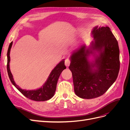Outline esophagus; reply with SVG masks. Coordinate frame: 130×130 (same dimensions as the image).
<instances>
[{
    "instance_id": "1",
    "label": "esophagus",
    "mask_w": 130,
    "mask_h": 130,
    "mask_svg": "<svg viewBox=\"0 0 130 130\" xmlns=\"http://www.w3.org/2000/svg\"><path fill=\"white\" fill-rule=\"evenodd\" d=\"M64 63H65L66 66L68 67L70 65V60H69V58H67L66 60H65V62Z\"/></svg>"
}]
</instances>
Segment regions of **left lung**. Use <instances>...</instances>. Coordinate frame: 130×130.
Listing matches in <instances>:
<instances>
[{
	"label": "left lung",
	"mask_w": 130,
	"mask_h": 130,
	"mask_svg": "<svg viewBox=\"0 0 130 130\" xmlns=\"http://www.w3.org/2000/svg\"><path fill=\"white\" fill-rule=\"evenodd\" d=\"M92 35L94 41L90 48L83 45L74 51L69 67L75 93L82 99L103 95L116 80L120 69L118 43L109 27H94ZM90 54L94 61H89Z\"/></svg>",
	"instance_id": "obj_1"
}]
</instances>
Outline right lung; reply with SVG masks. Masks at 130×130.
Listing matches in <instances>:
<instances>
[{
	"label": "right lung",
	"mask_w": 130,
	"mask_h": 130,
	"mask_svg": "<svg viewBox=\"0 0 130 130\" xmlns=\"http://www.w3.org/2000/svg\"><path fill=\"white\" fill-rule=\"evenodd\" d=\"M12 45V42L9 46L7 50V70L8 73L9 77L11 82L19 92L22 93L23 95L29 99L36 101H44L50 99L54 95L56 89V85L58 79L61 73L66 67L64 65V60H62L54 68L52 72L50 73L49 76L45 84L42 87L36 90H26L23 89L19 87V86L15 84L13 80L12 74L10 69V53L11 48Z\"/></svg>",
	"instance_id": "right-lung-1"
}]
</instances>
